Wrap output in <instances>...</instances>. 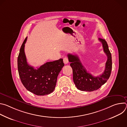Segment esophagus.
<instances>
[{"label":"esophagus","mask_w":127,"mask_h":127,"mask_svg":"<svg viewBox=\"0 0 127 127\" xmlns=\"http://www.w3.org/2000/svg\"><path fill=\"white\" fill-rule=\"evenodd\" d=\"M63 62H64V63L65 64H67V63H68V58H66V57L64 58H63Z\"/></svg>","instance_id":"obj_1"}]
</instances>
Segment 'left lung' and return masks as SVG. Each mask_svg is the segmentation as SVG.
Masks as SVG:
<instances>
[{"label":"left lung","mask_w":127,"mask_h":127,"mask_svg":"<svg viewBox=\"0 0 127 127\" xmlns=\"http://www.w3.org/2000/svg\"><path fill=\"white\" fill-rule=\"evenodd\" d=\"M102 43L103 51L107 57L104 72L102 74L94 76L87 72L77 55L68 54L69 61L73 70V79L77 88L81 91L93 92L99 89L109 78L112 69L111 53L108 49V45L104 39L99 38Z\"/></svg>","instance_id":"left-lung-1"}]
</instances>
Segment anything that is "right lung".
<instances>
[{"instance_id":"right-lung-1","label":"right lung","mask_w":127,"mask_h":127,"mask_svg":"<svg viewBox=\"0 0 127 127\" xmlns=\"http://www.w3.org/2000/svg\"><path fill=\"white\" fill-rule=\"evenodd\" d=\"M24 40L17 58V68L21 81L29 92L37 95L52 93L55 88L57 77L64 66L62 59L47 62L39 68L29 65L25 53Z\"/></svg>"}]
</instances>
